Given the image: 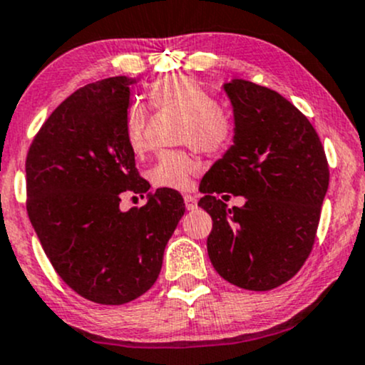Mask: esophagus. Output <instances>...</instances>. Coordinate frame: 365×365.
Returning <instances> with one entry per match:
<instances>
[{
    "mask_svg": "<svg viewBox=\"0 0 365 365\" xmlns=\"http://www.w3.org/2000/svg\"><path fill=\"white\" fill-rule=\"evenodd\" d=\"M182 198H184V205H186L187 210H195V208H196V196L191 195V193H184Z\"/></svg>",
    "mask_w": 365,
    "mask_h": 365,
    "instance_id": "esophagus-1",
    "label": "esophagus"
}]
</instances>
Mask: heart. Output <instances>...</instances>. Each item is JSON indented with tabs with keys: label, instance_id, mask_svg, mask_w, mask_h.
I'll list each match as a JSON object with an SVG mask.
<instances>
[{
	"label": "heart",
	"instance_id": "b5f03b06",
	"mask_svg": "<svg viewBox=\"0 0 365 365\" xmlns=\"http://www.w3.org/2000/svg\"><path fill=\"white\" fill-rule=\"evenodd\" d=\"M150 105L157 110H175L184 113L179 130V143L193 145L203 153L217 155L226 151L235 139L236 125L231 113L217 105L202 84L182 73L160 77L146 89ZM148 112L143 105H130L125 112L124 133L130 151L143 157L148 151L146 138ZM202 170V162L186 150H169L158 155L151 167L150 179L160 187L186 190L191 186V175Z\"/></svg>",
	"mask_w": 365,
	"mask_h": 365
}]
</instances>
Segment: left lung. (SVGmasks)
I'll list each match as a JSON object with an SVG mask.
<instances>
[{
    "instance_id": "8db88e82",
    "label": "left lung",
    "mask_w": 365,
    "mask_h": 365,
    "mask_svg": "<svg viewBox=\"0 0 365 365\" xmlns=\"http://www.w3.org/2000/svg\"><path fill=\"white\" fill-rule=\"evenodd\" d=\"M224 91L236 133L200 182L198 207L214 222L208 257L231 284L269 292L292 279L312 252L329 165L309 118L279 93L243 79ZM222 192L247 202L227 209L216 198Z\"/></svg>"
}]
</instances>
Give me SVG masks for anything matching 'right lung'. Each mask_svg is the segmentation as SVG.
<instances>
[{"label": "right lung", "instance_id": "add662e5", "mask_svg": "<svg viewBox=\"0 0 365 365\" xmlns=\"http://www.w3.org/2000/svg\"><path fill=\"white\" fill-rule=\"evenodd\" d=\"M130 84L108 77L72 93L36 134L26 160L27 214L58 276L86 300L122 305L157 281L163 250L184 215L179 191L160 187L141 208H118L124 191L146 193L125 141Z\"/></svg>", "mask_w": 365, "mask_h": 365}]
</instances>
